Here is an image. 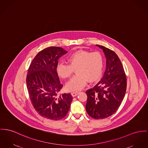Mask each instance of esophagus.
<instances>
[{
	"instance_id": "esophagus-1",
	"label": "esophagus",
	"mask_w": 148,
	"mask_h": 148,
	"mask_svg": "<svg viewBox=\"0 0 148 148\" xmlns=\"http://www.w3.org/2000/svg\"><path fill=\"white\" fill-rule=\"evenodd\" d=\"M79 94V92H77V91H73V92H71V95H72V97H76V95H77L78 94Z\"/></svg>"
}]
</instances>
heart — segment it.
Wrapping results in <instances>:
<instances>
[{"mask_svg": "<svg viewBox=\"0 0 148 148\" xmlns=\"http://www.w3.org/2000/svg\"><path fill=\"white\" fill-rule=\"evenodd\" d=\"M69 64L64 62L59 63L56 68L58 75L63 79H67L72 75L73 69L77 73L66 84V89L69 91H76L82 89L89 82H94L101 76L104 59L99 51L90 52L79 50L69 56Z\"/></svg>", "mask_w": 148, "mask_h": 148, "instance_id": "b5f03b06", "label": "heart"}]
</instances>
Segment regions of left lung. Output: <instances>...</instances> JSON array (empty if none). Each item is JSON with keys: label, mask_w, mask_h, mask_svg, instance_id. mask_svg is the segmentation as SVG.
I'll return each instance as SVG.
<instances>
[{"label": "left lung", "mask_w": 148, "mask_h": 148, "mask_svg": "<svg viewBox=\"0 0 148 148\" xmlns=\"http://www.w3.org/2000/svg\"><path fill=\"white\" fill-rule=\"evenodd\" d=\"M96 46L104 53L106 68L102 79L86 92V110L92 118L103 119L112 115L119 107L125 95L127 79L118 56L107 48Z\"/></svg>", "instance_id": "1"}]
</instances>
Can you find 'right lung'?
<instances>
[{"label": "right lung", "instance_id": "add662e5", "mask_svg": "<svg viewBox=\"0 0 148 148\" xmlns=\"http://www.w3.org/2000/svg\"><path fill=\"white\" fill-rule=\"evenodd\" d=\"M67 53L60 47L42 50L30 64L26 84L34 108L41 116L53 120L64 118L72 100L70 93L58 94L60 84L56 68L58 59Z\"/></svg>", "mask_w": 148, "mask_h": 148}]
</instances>
